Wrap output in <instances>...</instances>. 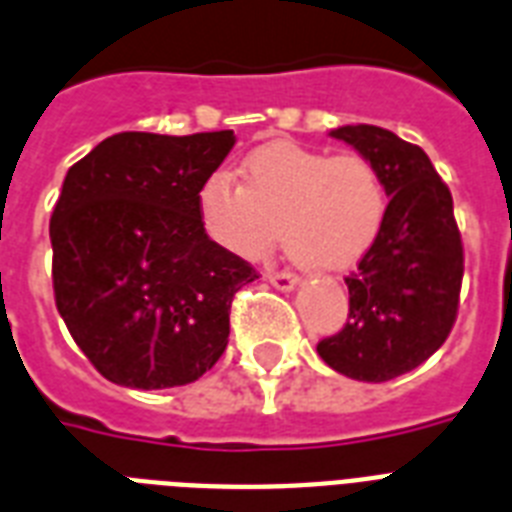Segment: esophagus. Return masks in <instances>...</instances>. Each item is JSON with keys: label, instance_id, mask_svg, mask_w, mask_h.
<instances>
[{"label": "esophagus", "instance_id": "obj_1", "mask_svg": "<svg viewBox=\"0 0 512 512\" xmlns=\"http://www.w3.org/2000/svg\"><path fill=\"white\" fill-rule=\"evenodd\" d=\"M268 281L281 292H292L297 286V276L294 273H286V270H268Z\"/></svg>", "mask_w": 512, "mask_h": 512}]
</instances>
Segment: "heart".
I'll list each match as a JSON object with an SVG mask.
<instances>
[{"mask_svg": "<svg viewBox=\"0 0 512 512\" xmlns=\"http://www.w3.org/2000/svg\"><path fill=\"white\" fill-rule=\"evenodd\" d=\"M386 207L376 162L297 144L255 149L242 165V184L215 170L197 191L202 228L228 255L265 260L284 234L286 252L313 270L360 263L384 231Z\"/></svg>", "mask_w": 512, "mask_h": 512, "instance_id": "b5f03b06", "label": "heart"}]
</instances>
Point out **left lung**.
I'll return each mask as SVG.
<instances>
[{
    "mask_svg": "<svg viewBox=\"0 0 512 512\" xmlns=\"http://www.w3.org/2000/svg\"><path fill=\"white\" fill-rule=\"evenodd\" d=\"M376 162L386 184V223L347 281L350 315L318 342L334 371L381 384L429 360L450 336L463 284L452 194L418 144L378 126L331 131Z\"/></svg>",
    "mask_w": 512,
    "mask_h": 512,
    "instance_id": "8db88e82",
    "label": "left lung"
}]
</instances>
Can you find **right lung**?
Listing matches in <instances>:
<instances>
[{"mask_svg": "<svg viewBox=\"0 0 512 512\" xmlns=\"http://www.w3.org/2000/svg\"><path fill=\"white\" fill-rule=\"evenodd\" d=\"M234 141L123 131L68 170L49 220L54 302L112 384L184 386L226 352L234 294L260 276L205 234L197 191Z\"/></svg>", "mask_w": 512, "mask_h": 512, "instance_id": "right-lung-1", "label": "right lung"}]
</instances>
